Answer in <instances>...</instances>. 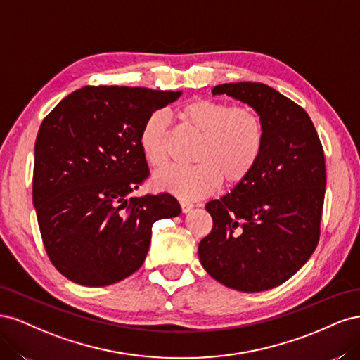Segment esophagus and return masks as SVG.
Instances as JSON below:
<instances>
[{
    "label": "esophagus",
    "mask_w": 360,
    "mask_h": 360,
    "mask_svg": "<svg viewBox=\"0 0 360 360\" xmlns=\"http://www.w3.org/2000/svg\"><path fill=\"white\" fill-rule=\"evenodd\" d=\"M180 207H181V212L183 213H188L193 207V204L189 202V201H180Z\"/></svg>",
    "instance_id": "esophagus-1"
}]
</instances>
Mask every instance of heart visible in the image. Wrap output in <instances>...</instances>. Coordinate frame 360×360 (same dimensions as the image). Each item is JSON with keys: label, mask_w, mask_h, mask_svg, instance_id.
Listing matches in <instances>:
<instances>
[{"label": "heart", "mask_w": 360, "mask_h": 360, "mask_svg": "<svg viewBox=\"0 0 360 360\" xmlns=\"http://www.w3.org/2000/svg\"><path fill=\"white\" fill-rule=\"evenodd\" d=\"M179 118L200 135L192 156L197 163L159 171L153 179L156 188L181 198H200L221 183L238 186L255 169L264 150L266 126L254 106L197 97L180 108ZM169 126L168 114L155 111L141 127V153L153 168H162L169 159Z\"/></svg>", "instance_id": "1"}]
</instances>
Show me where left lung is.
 <instances>
[{
  "label": "left lung",
  "mask_w": 360,
  "mask_h": 360,
  "mask_svg": "<svg viewBox=\"0 0 360 360\" xmlns=\"http://www.w3.org/2000/svg\"><path fill=\"white\" fill-rule=\"evenodd\" d=\"M213 94L254 106L263 117L266 143L250 176L221 200L207 202L213 228L200 242V261L226 287L266 291L290 279L319 245L323 146L308 112L266 84H222Z\"/></svg>",
  "instance_id": "left-lung-1"
}]
</instances>
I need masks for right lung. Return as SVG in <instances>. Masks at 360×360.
Masks as SVG:
<instances>
[{
  "label": "right lung",
  "instance_id": "obj_1",
  "mask_svg": "<svg viewBox=\"0 0 360 360\" xmlns=\"http://www.w3.org/2000/svg\"><path fill=\"white\" fill-rule=\"evenodd\" d=\"M180 94L89 85L41 122L32 202L51 263L72 282L105 287L130 276L147 257L153 224L180 214L165 192L129 198L148 177L141 127Z\"/></svg>",
  "mask_w": 360,
  "mask_h": 360
}]
</instances>
